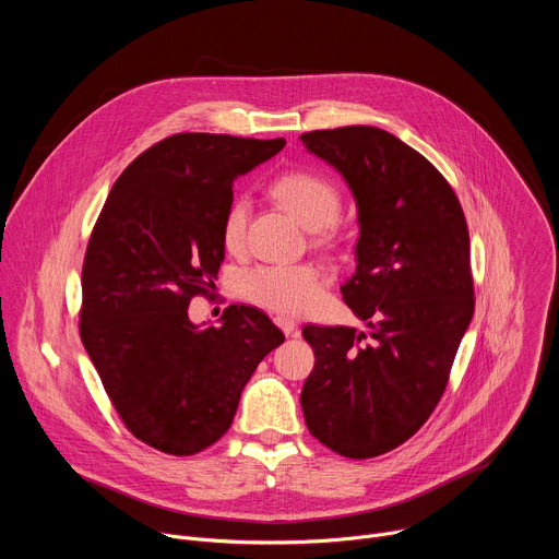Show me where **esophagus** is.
I'll list each match as a JSON object with an SVG mask.
<instances>
[{
    "label": "esophagus",
    "instance_id": "esophagus-1",
    "mask_svg": "<svg viewBox=\"0 0 559 559\" xmlns=\"http://www.w3.org/2000/svg\"><path fill=\"white\" fill-rule=\"evenodd\" d=\"M274 323H276V328H278L285 336H296V323H294V321H289V318H285V316H276V318H274Z\"/></svg>",
    "mask_w": 559,
    "mask_h": 559
}]
</instances>
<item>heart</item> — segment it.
<instances>
[{"label": "heart", "mask_w": 559, "mask_h": 559, "mask_svg": "<svg viewBox=\"0 0 559 559\" xmlns=\"http://www.w3.org/2000/svg\"><path fill=\"white\" fill-rule=\"evenodd\" d=\"M281 205H285L305 227L323 229L332 225L343 207L341 190L323 175L309 170L287 173L272 188ZM248 223V201L234 199L221 223L225 248L236 250L243 243ZM241 294L270 311L300 316L311 311L323 294V276L313 265H261L241 276Z\"/></svg>", "instance_id": "heart-1"}]
</instances>
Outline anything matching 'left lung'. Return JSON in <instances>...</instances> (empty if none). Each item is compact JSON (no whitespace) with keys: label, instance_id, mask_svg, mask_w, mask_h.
Instances as JSON below:
<instances>
[{"label":"left lung","instance_id":"8db88e82","mask_svg":"<svg viewBox=\"0 0 559 559\" xmlns=\"http://www.w3.org/2000/svg\"><path fill=\"white\" fill-rule=\"evenodd\" d=\"M334 166L358 205L356 272L341 287L371 330L305 325L316 362L300 393L307 429L345 457L407 442L447 389L473 318L468 229L447 179L373 126L300 134Z\"/></svg>","mask_w":559,"mask_h":559}]
</instances>
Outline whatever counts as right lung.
<instances>
[{
    "mask_svg": "<svg viewBox=\"0 0 559 559\" xmlns=\"http://www.w3.org/2000/svg\"><path fill=\"white\" fill-rule=\"evenodd\" d=\"M285 139L181 132L141 152L115 181L82 270L79 334L126 429L170 455L212 447L259 362L285 336L229 305L221 328L190 323L225 257L221 223L234 179Z\"/></svg>",
    "mask_w": 559,
    "mask_h": 559,
    "instance_id": "1",
    "label": "right lung"
}]
</instances>
